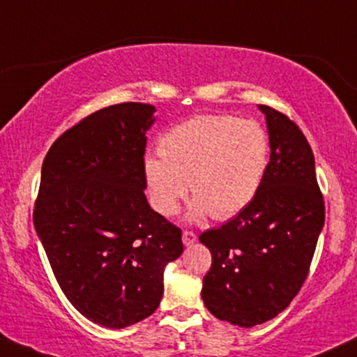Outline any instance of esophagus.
I'll return each instance as SVG.
<instances>
[{"mask_svg":"<svg viewBox=\"0 0 357 357\" xmlns=\"http://www.w3.org/2000/svg\"><path fill=\"white\" fill-rule=\"evenodd\" d=\"M183 243L184 246H191V244L196 243V234L192 231H184L183 233Z\"/></svg>","mask_w":357,"mask_h":357,"instance_id":"1","label":"esophagus"}]
</instances>
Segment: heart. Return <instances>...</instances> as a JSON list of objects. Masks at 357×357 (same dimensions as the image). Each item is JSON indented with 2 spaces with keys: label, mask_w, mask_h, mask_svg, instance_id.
<instances>
[{
  "label": "heart",
  "mask_w": 357,
  "mask_h": 357,
  "mask_svg": "<svg viewBox=\"0 0 357 357\" xmlns=\"http://www.w3.org/2000/svg\"><path fill=\"white\" fill-rule=\"evenodd\" d=\"M158 156L143 165L146 188L158 213L171 216L188 195L190 218L211 213L229 220L255 199L268 171L269 137L261 124L233 116L199 114L171 126L158 141Z\"/></svg>",
  "instance_id": "1"
}]
</instances>
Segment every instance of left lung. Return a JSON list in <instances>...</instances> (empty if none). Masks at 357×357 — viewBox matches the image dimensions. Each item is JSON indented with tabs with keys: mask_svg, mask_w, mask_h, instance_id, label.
Listing matches in <instances>:
<instances>
[{
	"mask_svg": "<svg viewBox=\"0 0 357 357\" xmlns=\"http://www.w3.org/2000/svg\"><path fill=\"white\" fill-rule=\"evenodd\" d=\"M269 165L255 199L199 241L213 264L203 279L204 306L218 319L252 328L284 311L306 281L324 226L311 146L287 116L269 106Z\"/></svg>",
	"mask_w": 357,
	"mask_h": 357,
	"instance_id": "1",
	"label": "left lung"
}]
</instances>
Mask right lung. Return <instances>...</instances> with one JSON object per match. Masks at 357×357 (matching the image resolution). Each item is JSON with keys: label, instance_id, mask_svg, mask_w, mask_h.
<instances>
[{"label": "right lung", "instance_id": "right-lung-1", "mask_svg": "<svg viewBox=\"0 0 357 357\" xmlns=\"http://www.w3.org/2000/svg\"><path fill=\"white\" fill-rule=\"evenodd\" d=\"M156 108L121 102L63 132L46 154L33 221L56 281L84 317L121 329L151 316L181 229L151 209L143 174Z\"/></svg>", "mask_w": 357, "mask_h": 357}]
</instances>
